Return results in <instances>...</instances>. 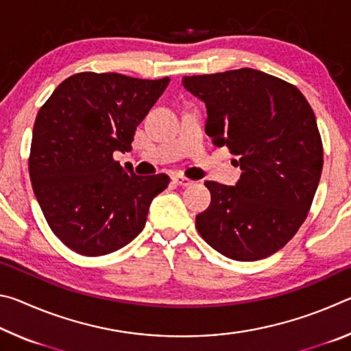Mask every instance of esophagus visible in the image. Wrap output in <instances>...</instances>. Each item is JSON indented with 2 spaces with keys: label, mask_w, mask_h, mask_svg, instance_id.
I'll return each mask as SVG.
<instances>
[{
  "label": "esophagus",
  "mask_w": 351,
  "mask_h": 351,
  "mask_svg": "<svg viewBox=\"0 0 351 351\" xmlns=\"http://www.w3.org/2000/svg\"><path fill=\"white\" fill-rule=\"evenodd\" d=\"M171 181H173V182L176 184V186H181V187H187V186H190V184H193V181H190L189 178L182 176V175L171 176Z\"/></svg>",
  "instance_id": "esophagus-1"
}]
</instances>
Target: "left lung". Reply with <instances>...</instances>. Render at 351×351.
<instances>
[{
  "label": "left lung",
  "instance_id": "obj_1",
  "mask_svg": "<svg viewBox=\"0 0 351 351\" xmlns=\"http://www.w3.org/2000/svg\"><path fill=\"white\" fill-rule=\"evenodd\" d=\"M206 104V133L241 169L235 186L207 181L210 206L197 215L209 245L239 261L277 252L305 221L322 173L316 116L294 85L257 69L182 77Z\"/></svg>",
  "mask_w": 351,
  "mask_h": 351
}]
</instances>
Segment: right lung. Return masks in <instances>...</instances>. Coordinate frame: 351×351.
<instances>
[{
	"label": "right lung",
	"instance_id": "1",
	"mask_svg": "<svg viewBox=\"0 0 351 351\" xmlns=\"http://www.w3.org/2000/svg\"><path fill=\"white\" fill-rule=\"evenodd\" d=\"M169 82L80 73L40 108L29 175L47 224L73 251L97 257L128 245L169 186L167 175L139 176L112 156L132 150L136 127Z\"/></svg>",
	"mask_w": 351,
	"mask_h": 351
}]
</instances>
